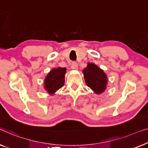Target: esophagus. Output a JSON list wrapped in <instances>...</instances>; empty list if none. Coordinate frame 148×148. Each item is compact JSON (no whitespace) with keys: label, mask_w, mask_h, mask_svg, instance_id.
<instances>
[{"label":"esophagus","mask_w":148,"mask_h":148,"mask_svg":"<svg viewBox=\"0 0 148 148\" xmlns=\"http://www.w3.org/2000/svg\"><path fill=\"white\" fill-rule=\"evenodd\" d=\"M71 68L74 70H78V64L76 62H72V65H71Z\"/></svg>","instance_id":"esophagus-1"}]
</instances>
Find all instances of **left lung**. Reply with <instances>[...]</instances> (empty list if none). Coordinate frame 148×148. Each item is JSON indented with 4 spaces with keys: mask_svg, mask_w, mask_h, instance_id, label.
<instances>
[{
    "mask_svg": "<svg viewBox=\"0 0 148 148\" xmlns=\"http://www.w3.org/2000/svg\"><path fill=\"white\" fill-rule=\"evenodd\" d=\"M83 75L87 86L97 95H101L107 88L108 78L103 70L94 63H88L83 70Z\"/></svg>",
    "mask_w": 148,
    "mask_h": 148,
    "instance_id": "8db88e82",
    "label": "left lung"
}]
</instances>
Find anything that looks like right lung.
Instances as JSON below:
<instances>
[{"label": "right lung", "instance_id": "obj_1", "mask_svg": "<svg viewBox=\"0 0 148 148\" xmlns=\"http://www.w3.org/2000/svg\"><path fill=\"white\" fill-rule=\"evenodd\" d=\"M66 68L58 67L51 69L44 79L43 87L49 95H53L64 85Z\"/></svg>", "mask_w": 148, "mask_h": 148}]
</instances>
